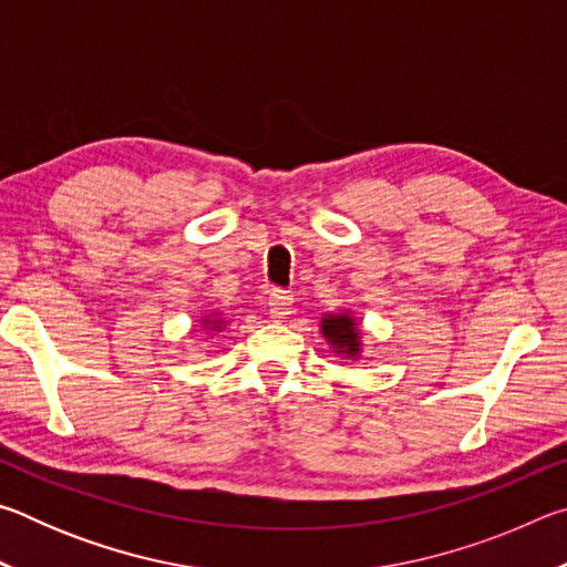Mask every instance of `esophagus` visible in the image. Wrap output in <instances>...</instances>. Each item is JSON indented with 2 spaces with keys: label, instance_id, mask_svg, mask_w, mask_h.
<instances>
[{
  "label": "esophagus",
  "instance_id": "1",
  "mask_svg": "<svg viewBox=\"0 0 567 567\" xmlns=\"http://www.w3.org/2000/svg\"><path fill=\"white\" fill-rule=\"evenodd\" d=\"M267 305H270V318L275 322H285L292 315V295H287L282 290H275Z\"/></svg>",
  "mask_w": 567,
  "mask_h": 567
}]
</instances>
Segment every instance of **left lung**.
Instances as JSON below:
<instances>
[{"label":"left lung","instance_id":"1","mask_svg":"<svg viewBox=\"0 0 567 567\" xmlns=\"http://www.w3.org/2000/svg\"><path fill=\"white\" fill-rule=\"evenodd\" d=\"M322 338L330 342L332 352L342 354V358L358 360L362 352V332L358 320L350 312H330L322 315L320 320Z\"/></svg>","mask_w":567,"mask_h":567}]
</instances>
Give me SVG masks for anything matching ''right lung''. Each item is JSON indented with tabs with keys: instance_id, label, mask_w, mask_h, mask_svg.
<instances>
[{
	"instance_id": "right-lung-1",
	"label": "right lung",
	"mask_w": 567,
	"mask_h": 567,
	"mask_svg": "<svg viewBox=\"0 0 567 567\" xmlns=\"http://www.w3.org/2000/svg\"><path fill=\"white\" fill-rule=\"evenodd\" d=\"M203 324H205V330H209V332H219V330H223L225 320H223V315H219V312H213V315H207V318H203Z\"/></svg>"
}]
</instances>
